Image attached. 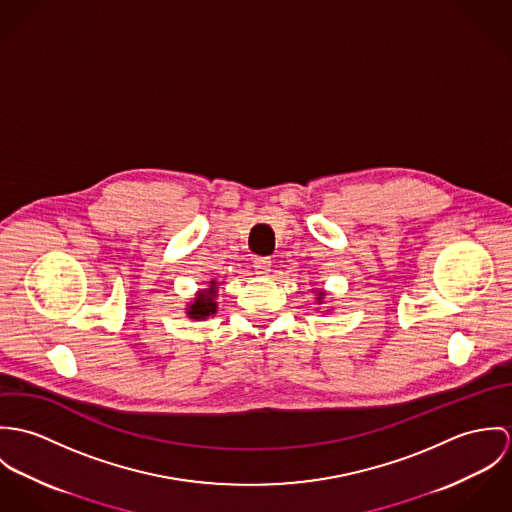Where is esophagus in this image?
I'll use <instances>...</instances> for the list:
<instances>
[{"label": "esophagus", "instance_id": "1", "mask_svg": "<svg viewBox=\"0 0 512 512\" xmlns=\"http://www.w3.org/2000/svg\"><path fill=\"white\" fill-rule=\"evenodd\" d=\"M253 267H255V271H257L259 275H267V273L271 271V259H269V257H257L255 263H253Z\"/></svg>", "mask_w": 512, "mask_h": 512}]
</instances>
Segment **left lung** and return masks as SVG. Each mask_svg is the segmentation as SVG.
I'll return each mask as SVG.
<instances>
[{
    "label": "left lung",
    "instance_id": "obj_1",
    "mask_svg": "<svg viewBox=\"0 0 512 512\" xmlns=\"http://www.w3.org/2000/svg\"><path fill=\"white\" fill-rule=\"evenodd\" d=\"M318 296H324V292H320V294H318ZM318 300H322V298H318Z\"/></svg>",
    "mask_w": 512,
    "mask_h": 512
}]
</instances>
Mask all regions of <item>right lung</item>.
I'll list each match as a JSON object with an SVG mask.
<instances>
[{"mask_svg": "<svg viewBox=\"0 0 512 512\" xmlns=\"http://www.w3.org/2000/svg\"><path fill=\"white\" fill-rule=\"evenodd\" d=\"M216 283L212 281L208 290H202L196 300L190 304L188 308V316L194 318V320H202L210 314H216Z\"/></svg>", "mask_w": 512, "mask_h": 512, "instance_id": "add662e5", "label": "right lung"}]
</instances>
